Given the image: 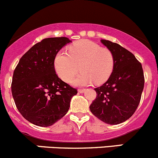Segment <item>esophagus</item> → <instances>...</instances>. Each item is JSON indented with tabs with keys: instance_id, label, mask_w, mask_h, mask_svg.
I'll list each match as a JSON object with an SVG mask.
<instances>
[{
	"instance_id": "34e87169",
	"label": "esophagus",
	"mask_w": 158,
	"mask_h": 158,
	"mask_svg": "<svg viewBox=\"0 0 158 158\" xmlns=\"http://www.w3.org/2000/svg\"><path fill=\"white\" fill-rule=\"evenodd\" d=\"M78 92L81 93V94H82V93H84L85 92V89H78Z\"/></svg>"
}]
</instances>
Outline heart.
I'll use <instances>...</instances> for the list:
<instances>
[{
	"instance_id": "b5f03b06",
	"label": "heart",
	"mask_w": 158,
	"mask_h": 158,
	"mask_svg": "<svg viewBox=\"0 0 158 158\" xmlns=\"http://www.w3.org/2000/svg\"><path fill=\"white\" fill-rule=\"evenodd\" d=\"M114 54L107 48L90 40H80L68 48V53L60 50L54 58V68L58 77L69 83L78 73L81 74L73 81L75 85H88L93 82L101 84L113 74L115 68Z\"/></svg>"
}]
</instances>
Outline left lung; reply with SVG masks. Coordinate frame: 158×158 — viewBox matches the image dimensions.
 I'll use <instances>...</instances> for the list:
<instances>
[{"label":"left lung","mask_w":158,"mask_h":158,"mask_svg":"<svg viewBox=\"0 0 158 158\" xmlns=\"http://www.w3.org/2000/svg\"><path fill=\"white\" fill-rule=\"evenodd\" d=\"M115 59L113 74L94 90L96 99L90 106L91 113L104 123L117 125L128 119L139 106L144 89L141 64L135 55L118 44L102 40Z\"/></svg>","instance_id":"1"}]
</instances>
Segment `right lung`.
<instances>
[{"label": "right lung", "instance_id": "1", "mask_svg": "<svg viewBox=\"0 0 158 158\" xmlns=\"http://www.w3.org/2000/svg\"><path fill=\"white\" fill-rule=\"evenodd\" d=\"M71 40L66 37L44 39L19 59L14 71L11 91L18 111L30 123L47 127L68 113L77 89L55 73V55Z\"/></svg>", "mask_w": 158, "mask_h": 158}]
</instances>
